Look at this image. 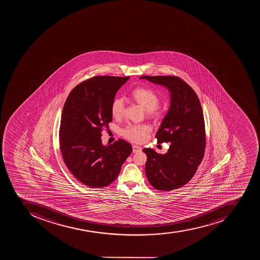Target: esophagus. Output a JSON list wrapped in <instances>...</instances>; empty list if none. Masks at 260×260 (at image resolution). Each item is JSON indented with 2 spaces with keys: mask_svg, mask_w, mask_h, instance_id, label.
<instances>
[{
  "mask_svg": "<svg viewBox=\"0 0 260 260\" xmlns=\"http://www.w3.org/2000/svg\"><path fill=\"white\" fill-rule=\"evenodd\" d=\"M142 150V148L138 145H133V153H137V152H141Z\"/></svg>",
  "mask_w": 260,
  "mask_h": 260,
  "instance_id": "esophagus-1",
  "label": "esophagus"
}]
</instances>
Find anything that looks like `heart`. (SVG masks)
Listing matches in <instances>:
<instances>
[{
    "label": "heart",
    "instance_id": "b5f03b06",
    "mask_svg": "<svg viewBox=\"0 0 260 260\" xmlns=\"http://www.w3.org/2000/svg\"><path fill=\"white\" fill-rule=\"evenodd\" d=\"M131 99L133 102L143 107L146 115L153 119H159L162 116V112L158 107L160 99L154 91L149 88L139 87L131 92ZM111 115L115 119L123 117L125 112L123 101L116 99L113 101L111 106ZM151 127L148 124H128L122 131V135L135 143H142L147 140Z\"/></svg>",
    "mask_w": 260,
    "mask_h": 260
}]
</instances>
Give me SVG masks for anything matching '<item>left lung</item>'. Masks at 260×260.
Listing matches in <instances>:
<instances>
[{"label":"left lung","mask_w":260,"mask_h":260,"mask_svg":"<svg viewBox=\"0 0 260 260\" xmlns=\"http://www.w3.org/2000/svg\"><path fill=\"white\" fill-rule=\"evenodd\" d=\"M140 78L165 86L171 92L169 111L155 136L157 143H171L168 153L159 154L150 148L143 152L149 184L157 190L172 191L186 184L203 161L207 145L203 109L196 92L178 76Z\"/></svg>","instance_id":"1"}]
</instances>
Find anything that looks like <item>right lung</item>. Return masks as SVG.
<instances>
[{
  "label": "right lung",
  "mask_w": 260,
  "mask_h": 260,
  "mask_svg": "<svg viewBox=\"0 0 260 260\" xmlns=\"http://www.w3.org/2000/svg\"><path fill=\"white\" fill-rule=\"evenodd\" d=\"M128 76H98L71 91L64 104L59 128L64 164L79 181L90 188H103L119 176L132 145L119 139L103 145L102 133L112 121L111 106Z\"/></svg>",
  "instance_id": "1"
}]
</instances>
